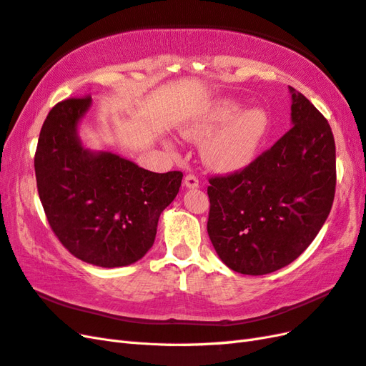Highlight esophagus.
<instances>
[{"label": "esophagus", "instance_id": "esophagus-1", "mask_svg": "<svg viewBox=\"0 0 366 366\" xmlns=\"http://www.w3.org/2000/svg\"><path fill=\"white\" fill-rule=\"evenodd\" d=\"M184 186L187 189H195V187H199V179L194 174H187L184 177Z\"/></svg>", "mask_w": 366, "mask_h": 366}]
</instances>
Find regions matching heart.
Instances as JSON below:
<instances>
[{
	"instance_id": "obj_1",
	"label": "heart",
	"mask_w": 366,
	"mask_h": 366,
	"mask_svg": "<svg viewBox=\"0 0 366 366\" xmlns=\"http://www.w3.org/2000/svg\"><path fill=\"white\" fill-rule=\"evenodd\" d=\"M240 109L239 100L223 98L183 127L182 132L189 140H202L216 129L202 146L203 162L214 171L237 172L248 167L269 134L271 117L264 107Z\"/></svg>"
}]
</instances>
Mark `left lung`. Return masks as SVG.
Wrapping results in <instances>:
<instances>
[{
  "label": "left lung",
  "instance_id": "obj_1",
  "mask_svg": "<svg viewBox=\"0 0 366 366\" xmlns=\"http://www.w3.org/2000/svg\"><path fill=\"white\" fill-rule=\"evenodd\" d=\"M292 127L242 171L211 177L207 234L235 272L263 275L290 264L328 219L335 143L315 106L290 86Z\"/></svg>",
  "mask_w": 366,
  "mask_h": 366
}]
</instances>
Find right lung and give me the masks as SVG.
Segmentation results:
<instances>
[{
    "label": "right lung",
    "mask_w": 366,
    "mask_h": 366,
    "mask_svg": "<svg viewBox=\"0 0 366 366\" xmlns=\"http://www.w3.org/2000/svg\"><path fill=\"white\" fill-rule=\"evenodd\" d=\"M91 97L67 98L49 112L38 138L35 177L47 222L64 248L86 263L118 268L152 248L160 214L183 174H157L78 138Z\"/></svg>",
    "instance_id": "1"
}]
</instances>
